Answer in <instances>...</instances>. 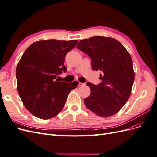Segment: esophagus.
Returning <instances> with one entry per match:
<instances>
[{
    "mask_svg": "<svg viewBox=\"0 0 157 157\" xmlns=\"http://www.w3.org/2000/svg\"><path fill=\"white\" fill-rule=\"evenodd\" d=\"M85 85L84 83H82V82H78V86H80V87H82V86H84Z\"/></svg>",
    "mask_w": 157,
    "mask_h": 157,
    "instance_id": "esophagus-1",
    "label": "esophagus"
}]
</instances>
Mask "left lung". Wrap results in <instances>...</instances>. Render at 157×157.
Here are the masks:
<instances>
[{
  "label": "left lung",
  "instance_id": "8db88e82",
  "mask_svg": "<svg viewBox=\"0 0 157 157\" xmlns=\"http://www.w3.org/2000/svg\"><path fill=\"white\" fill-rule=\"evenodd\" d=\"M77 48L90 57L93 70L101 71V83L87 82L91 94L84 104L100 117L115 115L129 99L134 81L130 54L117 40L101 36L81 40Z\"/></svg>",
  "mask_w": 157,
  "mask_h": 157
}]
</instances>
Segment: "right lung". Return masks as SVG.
Segmentation results:
<instances>
[{
	"label": "right lung",
	"instance_id": "obj_1",
	"mask_svg": "<svg viewBox=\"0 0 157 157\" xmlns=\"http://www.w3.org/2000/svg\"><path fill=\"white\" fill-rule=\"evenodd\" d=\"M78 41L55 39L40 40L30 45L16 67L17 92L23 105L32 115L49 119L61 111L77 81H59L57 76L65 72V56Z\"/></svg>",
	"mask_w": 157,
	"mask_h": 157
}]
</instances>
